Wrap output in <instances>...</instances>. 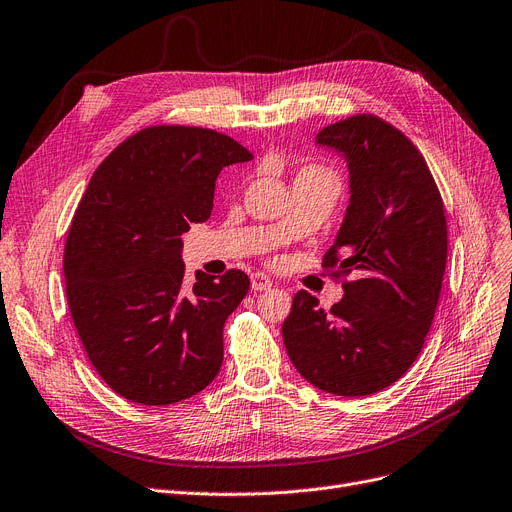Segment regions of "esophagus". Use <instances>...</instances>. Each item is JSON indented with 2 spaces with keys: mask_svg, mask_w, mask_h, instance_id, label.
I'll return each instance as SVG.
<instances>
[{
  "mask_svg": "<svg viewBox=\"0 0 512 512\" xmlns=\"http://www.w3.org/2000/svg\"><path fill=\"white\" fill-rule=\"evenodd\" d=\"M251 286H253V291H270V288L274 286V282L265 276V274H253L251 276Z\"/></svg>",
  "mask_w": 512,
  "mask_h": 512,
  "instance_id": "obj_1",
  "label": "esophagus"
}]
</instances>
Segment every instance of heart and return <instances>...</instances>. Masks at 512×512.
<instances>
[{
  "label": "heart",
  "instance_id": "1",
  "mask_svg": "<svg viewBox=\"0 0 512 512\" xmlns=\"http://www.w3.org/2000/svg\"><path fill=\"white\" fill-rule=\"evenodd\" d=\"M307 175H311V177H326V180H332V182L337 184V177L332 175L330 171L322 169V167H305L297 177H307Z\"/></svg>",
  "mask_w": 512,
  "mask_h": 512
}]
</instances>
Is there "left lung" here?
I'll return each mask as SVG.
<instances>
[{"instance_id": "left-lung-1", "label": "left lung", "mask_w": 512, "mask_h": 512, "mask_svg": "<svg viewBox=\"0 0 512 512\" xmlns=\"http://www.w3.org/2000/svg\"><path fill=\"white\" fill-rule=\"evenodd\" d=\"M316 144L349 169V205L324 268L353 280L328 311L299 291L282 339L305 381L360 397L404 376L425 345L446 272V211L422 154L387 121L355 115L324 127Z\"/></svg>"}]
</instances>
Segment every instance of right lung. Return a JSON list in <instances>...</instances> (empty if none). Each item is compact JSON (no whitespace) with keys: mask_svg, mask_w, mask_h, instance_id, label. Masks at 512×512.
<instances>
[{"mask_svg":"<svg viewBox=\"0 0 512 512\" xmlns=\"http://www.w3.org/2000/svg\"><path fill=\"white\" fill-rule=\"evenodd\" d=\"M251 159L213 129L157 125L92 175L64 244L66 299L87 358L129 402H182L217 376L251 280L196 272L186 286L180 236L209 219L219 171Z\"/></svg>","mask_w":512,"mask_h":512,"instance_id":"obj_1","label":"right lung"}]
</instances>
